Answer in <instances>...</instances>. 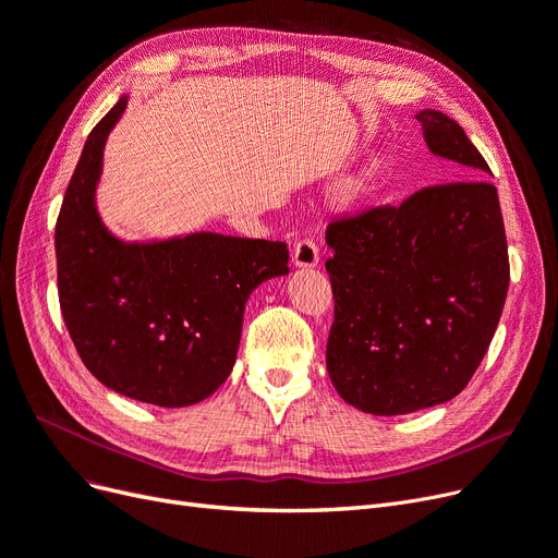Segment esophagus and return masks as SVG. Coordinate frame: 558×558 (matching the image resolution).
<instances>
[{
	"instance_id": "1",
	"label": "esophagus",
	"mask_w": 558,
	"mask_h": 558,
	"mask_svg": "<svg viewBox=\"0 0 558 558\" xmlns=\"http://www.w3.org/2000/svg\"><path fill=\"white\" fill-rule=\"evenodd\" d=\"M292 262L299 268H313V266H317V262H319V247H317V243L313 239H301L294 245Z\"/></svg>"
}]
</instances>
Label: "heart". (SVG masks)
Returning <instances> with one entry per match:
<instances>
[{
  "label": "heart",
  "mask_w": 558,
  "mask_h": 558,
  "mask_svg": "<svg viewBox=\"0 0 558 558\" xmlns=\"http://www.w3.org/2000/svg\"><path fill=\"white\" fill-rule=\"evenodd\" d=\"M379 172H381V162L379 160H373L367 165V168L363 170V174H361V179L356 181V189L359 191H369L375 185V181L379 179Z\"/></svg>",
  "instance_id": "heart-1"
}]
</instances>
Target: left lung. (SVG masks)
Instances as JSON below:
<instances>
[{"label":"left lung","mask_w":558,"mask_h":558,"mask_svg":"<svg viewBox=\"0 0 558 558\" xmlns=\"http://www.w3.org/2000/svg\"><path fill=\"white\" fill-rule=\"evenodd\" d=\"M427 149L462 179L492 174L456 119L416 114ZM336 319L326 369L344 402L400 416L456 398L497 331L510 282L497 189L429 185L326 227Z\"/></svg>","instance_id":"left-lung-1"}]
</instances>
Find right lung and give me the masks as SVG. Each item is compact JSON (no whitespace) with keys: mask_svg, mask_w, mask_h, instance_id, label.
I'll use <instances>...</instances> for the list:
<instances>
[{"mask_svg":"<svg viewBox=\"0 0 558 558\" xmlns=\"http://www.w3.org/2000/svg\"><path fill=\"white\" fill-rule=\"evenodd\" d=\"M129 106L89 133L54 227L59 305L89 373L114 393L189 407L230 377L245 303L268 278L290 274L282 241L197 232L126 243L102 225L96 185L102 149Z\"/></svg>","mask_w":558,"mask_h":558,"instance_id":"right-lung-1","label":"right lung"}]
</instances>
